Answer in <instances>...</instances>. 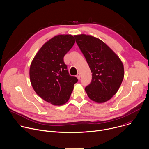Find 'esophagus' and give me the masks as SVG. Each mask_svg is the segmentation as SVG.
Listing matches in <instances>:
<instances>
[{"mask_svg": "<svg viewBox=\"0 0 149 149\" xmlns=\"http://www.w3.org/2000/svg\"><path fill=\"white\" fill-rule=\"evenodd\" d=\"M76 77H77V78L78 79H80V78H81V74L79 72V73H78L77 74V75H76Z\"/></svg>", "mask_w": 149, "mask_h": 149, "instance_id": "esophagus-1", "label": "esophagus"}]
</instances>
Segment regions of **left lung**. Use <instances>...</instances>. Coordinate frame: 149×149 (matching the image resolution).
I'll use <instances>...</instances> for the list:
<instances>
[{"label":"left lung","instance_id":"left-lung-1","mask_svg":"<svg viewBox=\"0 0 149 149\" xmlns=\"http://www.w3.org/2000/svg\"><path fill=\"white\" fill-rule=\"evenodd\" d=\"M74 37L92 73L91 82L85 87V92L93 101H108L122 82L124 67L122 61L100 39L84 34Z\"/></svg>","mask_w":149,"mask_h":149}]
</instances>
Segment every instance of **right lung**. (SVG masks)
I'll return each instance as SVG.
<instances>
[{
    "label": "right lung",
    "mask_w": 149,
    "mask_h": 149,
    "mask_svg": "<svg viewBox=\"0 0 149 149\" xmlns=\"http://www.w3.org/2000/svg\"><path fill=\"white\" fill-rule=\"evenodd\" d=\"M75 42L72 35H57L41 47L31 63L29 74L34 90L52 105L67 102L78 82L75 77L69 74L63 60Z\"/></svg>",
    "instance_id": "1"
}]
</instances>
